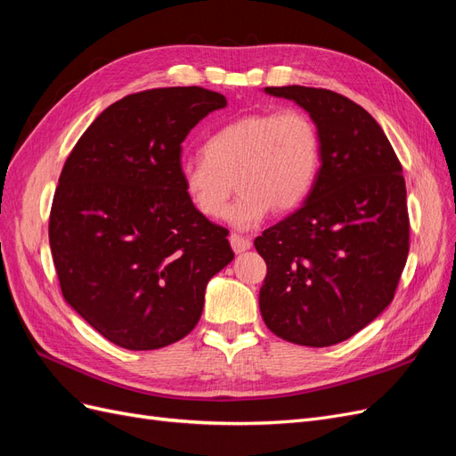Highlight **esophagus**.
<instances>
[{
  "label": "esophagus",
  "mask_w": 456,
  "mask_h": 456,
  "mask_svg": "<svg viewBox=\"0 0 456 456\" xmlns=\"http://www.w3.org/2000/svg\"><path fill=\"white\" fill-rule=\"evenodd\" d=\"M230 245H232V249H233V253H245L247 249H251V241L247 240V238H243V236H240V233H232L230 236Z\"/></svg>",
  "instance_id": "esophagus-1"
}]
</instances>
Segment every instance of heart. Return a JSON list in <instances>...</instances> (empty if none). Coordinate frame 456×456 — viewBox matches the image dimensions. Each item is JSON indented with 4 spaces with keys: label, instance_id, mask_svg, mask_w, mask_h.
<instances>
[{
    "label": "heart",
    "instance_id": "obj_1",
    "mask_svg": "<svg viewBox=\"0 0 456 456\" xmlns=\"http://www.w3.org/2000/svg\"><path fill=\"white\" fill-rule=\"evenodd\" d=\"M320 159V134L306 114L258 112L215 131L203 154L183 163L181 178L190 205L209 220L224 216L238 185L242 194L226 218L240 230H251L270 211L283 215L306 200Z\"/></svg>",
    "mask_w": 456,
    "mask_h": 456
}]
</instances>
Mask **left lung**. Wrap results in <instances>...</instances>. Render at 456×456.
<instances>
[{
  "label": "left lung",
  "mask_w": 456,
  "mask_h": 456,
  "mask_svg": "<svg viewBox=\"0 0 456 456\" xmlns=\"http://www.w3.org/2000/svg\"><path fill=\"white\" fill-rule=\"evenodd\" d=\"M302 106L322 142L315 183L295 213L255 240L268 273L266 327L300 346H333L390 305L409 255L407 190L395 151L367 110L335 91L266 87Z\"/></svg>",
  "instance_id": "obj_1"
}]
</instances>
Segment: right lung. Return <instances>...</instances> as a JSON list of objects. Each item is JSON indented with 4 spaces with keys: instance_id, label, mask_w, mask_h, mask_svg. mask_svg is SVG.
Instances as JSON below:
<instances>
[{
    "instance_id": "obj_1",
    "label": "right lung",
    "mask_w": 456,
    "mask_h": 456,
    "mask_svg": "<svg viewBox=\"0 0 456 456\" xmlns=\"http://www.w3.org/2000/svg\"><path fill=\"white\" fill-rule=\"evenodd\" d=\"M220 93L163 87L108 106L68 156L49 216L64 300L110 342L158 350L201 317L205 287L233 260L228 230L190 205L183 142Z\"/></svg>"
}]
</instances>
